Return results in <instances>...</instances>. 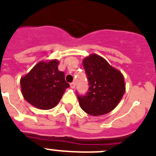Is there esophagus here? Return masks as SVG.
I'll use <instances>...</instances> for the list:
<instances>
[{"instance_id":"obj_1","label":"esophagus","mask_w":156,"mask_h":156,"mask_svg":"<svg viewBox=\"0 0 156 156\" xmlns=\"http://www.w3.org/2000/svg\"><path fill=\"white\" fill-rule=\"evenodd\" d=\"M70 85V87H71V88H74V87H75V82H71Z\"/></svg>"}]
</instances>
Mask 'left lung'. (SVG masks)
I'll return each mask as SVG.
<instances>
[{
    "instance_id": "left-lung-1",
    "label": "left lung",
    "mask_w": 156,
    "mask_h": 156,
    "mask_svg": "<svg viewBox=\"0 0 156 156\" xmlns=\"http://www.w3.org/2000/svg\"><path fill=\"white\" fill-rule=\"evenodd\" d=\"M83 66L90 87L85 96L77 95L80 107L92 116L111 112L125 92L123 74L95 54L83 59Z\"/></svg>"
}]
</instances>
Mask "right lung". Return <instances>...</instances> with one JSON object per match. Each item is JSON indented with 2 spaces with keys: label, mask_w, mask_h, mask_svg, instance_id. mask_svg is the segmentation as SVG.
Wrapping results in <instances>:
<instances>
[{
  "label": "right lung",
  "mask_w": 156,
  "mask_h": 156,
  "mask_svg": "<svg viewBox=\"0 0 156 156\" xmlns=\"http://www.w3.org/2000/svg\"><path fill=\"white\" fill-rule=\"evenodd\" d=\"M58 61H41L20 79L21 91L27 102L40 109H51L70 87L64 72L58 70Z\"/></svg>",
  "instance_id": "add662e5"
}]
</instances>
